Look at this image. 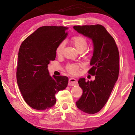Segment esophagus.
Instances as JSON below:
<instances>
[{
    "label": "esophagus",
    "instance_id": "34e87169",
    "mask_svg": "<svg viewBox=\"0 0 135 135\" xmlns=\"http://www.w3.org/2000/svg\"><path fill=\"white\" fill-rule=\"evenodd\" d=\"M77 84V81L76 79L70 78L68 80V86H75Z\"/></svg>",
    "mask_w": 135,
    "mask_h": 135
}]
</instances>
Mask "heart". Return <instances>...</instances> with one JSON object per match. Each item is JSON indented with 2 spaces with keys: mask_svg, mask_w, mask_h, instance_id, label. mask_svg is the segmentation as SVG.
I'll list each match as a JSON object with an SVG mask.
<instances>
[{
  "mask_svg": "<svg viewBox=\"0 0 135 135\" xmlns=\"http://www.w3.org/2000/svg\"><path fill=\"white\" fill-rule=\"evenodd\" d=\"M71 42L78 52L84 51L88 47V42L86 38L83 36H75L71 39ZM64 47V42H61L58 45L56 49V54L57 55L60 56L62 55ZM80 67V64H68L66 65L65 68L68 73L73 74H76L78 73Z\"/></svg>",
  "mask_w": 135,
  "mask_h": 135,
  "instance_id": "obj_1",
  "label": "heart"
}]
</instances>
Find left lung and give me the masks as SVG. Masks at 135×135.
I'll list each match as a JSON object with an SVG mask.
<instances>
[{
    "instance_id": "1",
    "label": "left lung",
    "mask_w": 135,
    "mask_h": 135,
    "mask_svg": "<svg viewBox=\"0 0 135 135\" xmlns=\"http://www.w3.org/2000/svg\"><path fill=\"white\" fill-rule=\"evenodd\" d=\"M79 33L92 40L93 53L89 74L95 76L93 81L80 78L79 84L83 94L76 102L79 109L95 114L103 108L111 95L119 74L120 57L115 40L101 25L74 26Z\"/></svg>"
}]
</instances>
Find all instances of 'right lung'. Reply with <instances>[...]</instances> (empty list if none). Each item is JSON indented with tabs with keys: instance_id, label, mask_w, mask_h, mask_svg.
Instances as JSON below:
<instances>
[{
	"instance_id": "right-lung-1",
	"label": "right lung",
	"mask_w": 135,
	"mask_h": 135,
	"mask_svg": "<svg viewBox=\"0 0 135 135\" xmlns=\"http://www.w3.org/2000/svg\"><path fill=\"white\" fill-rule=\"evenodd\" d=\"M68 27L43 26L28 36L18 52L17 80L26 103L45 110L56 103L55 95L67 88L68 78L50 76L47 65L56 58V49L68 35Z\"/></svg>"
}]
</instances>
